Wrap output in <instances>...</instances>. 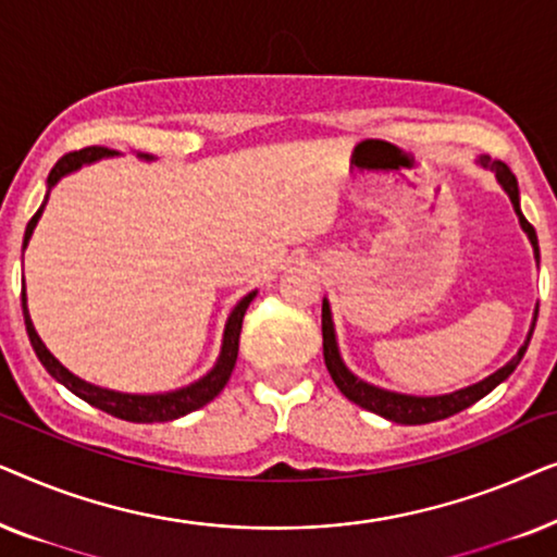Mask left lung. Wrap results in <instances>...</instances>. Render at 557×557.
Here are the masks:
<instances>
[{"label": "left lung", "mask_w": 557, "mask_h": 557, "mask_svg": "<svg viewBox=\"0 0 557 557\" xmlns=\"http://www.w3.org/2000/svg\"><path fill=\"white\" fill-rule=\"evenodd\" d=\"M482 164L490 166V170L497 172V180L499 185L507 189L509 200H512L517 215H520V223L524 227V233L530 235V243L532 248H535V258L540 261V248H537V235H535V227H532L528 220H524L522 210H520V189H517V180L515 174L509 172V166L502 162V159H490V157H482ZM535 322H537V314H535ZM535 322L530 326V334L528 339H524V345L520 347V352H517L512 360H509L505 368L494 372L482 383L471 385V387H463V391H456V393H448V395H438V398H416V395H398V393H391V391H380L375 385H368L362 383V380H357L352 372H349L345 364L339 360V352H337V342H334V326H332V314H330V304H322V345H324V362H326V370H330V375L334 380V385L339 387L342 395L349 398L357 406L364 408V410H372V413L387 418V421H395V423H406V425H421V423H431V421H444V418L459 413V410L474 406L476 400H482L486 393H492L494 387H497L502 380H507L512 375L517 364L524 357V349L530 345V337L532 332H535Z\"/></svg>", "instance_id": "obj_1"}]
</instances>
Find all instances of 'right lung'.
I'll return each instance as SVG.
<instances>
[{"mask_svg": "<svg viewBox=\"0 0 557 557\" xmlns=\"http://www.w3.org/2000/svg\"><path fill=\"white\" fill-rule=\"evenodd\" d=\"M116 154L113 149H106V147H86V149H78V151H67L55 162L52 166L50 174H48V193L50 187L55 185V182L63 177V174L78 170L81 164L86 162H94V159H101V157H111ZM48 200V197H45ZM42 208L45 202L40 205V210L35 212L33 218H29L27 223V231H25V240H22V248L27 246L29 235H33L35 225H37V218L42 215ZM253 294H248L246 299H243L238 307L233 309L231 319H227L225 324V334H223V352H220V360L215 368H212L208 375L202 380H197V383L182 387V391H174V393H164V395H126V393H113V391H103V387H96L90 383H83L81 377H75L73 372H67L63 364H60L55 357L48 352V347L42 345V339L37 337L35 326H33V319L27 314V299H25V281H22V314H25V326H27V337L33 342V349L35 355L40 357V362L45 364V370L50 372L52 377L60 380L67 391H73L78 398H83L90 406L106 410V413L121 418V421H132V423H162V421H174V418L180 416H187L193 413V410L208 406V403L215 398V395L223 391L227 377H231V372L235 368V360H238V339H240V326H243V317H246V309L248 304L253 301Z\"/></svg>", "mask_w": 557, "mask_h": 557, "instance_id": "1", "label": "right lung"}]
</instances>
